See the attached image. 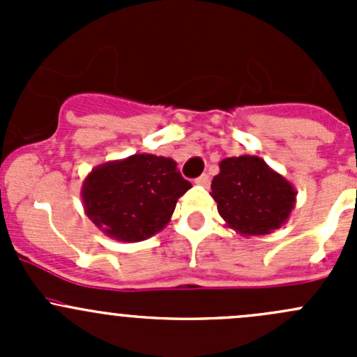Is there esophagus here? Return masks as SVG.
<instances>
[{
	"label": "esophagus",
	"instance_id": "esophagus-1",
	"mask_svg": "<svg viewBox=\"0 0 357 357\" xmlns=\"http://www.w3.org/2000/svg\"><path fill=\"white\" fill-rule=\"evenodd\" d=\"M195 183H197V185H200V186H207L208 183H211V178H208V174H202L195 179Z\"/></svg>",
	"mask_w": 357,
	"mask_h": 357
}]
</instances>
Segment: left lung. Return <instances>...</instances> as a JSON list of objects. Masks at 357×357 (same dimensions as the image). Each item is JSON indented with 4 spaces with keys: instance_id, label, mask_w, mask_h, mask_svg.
I'll use <instances>...</instances> for the list:
<instances>
[{
    "instance_id": "8db88e82",
    "label": "left lung",
    "mask_w": 357,
    "mask_h": 357,
    "mask_svg": "<svg viewBox=\"0 0 357 357\" xmlns=\"http://www.w3.org/2000/svg\"><path fill=\"white\" fill-rule=\"evenodd\" d=\"M212 179V199L240 235H268L285 225L295 205L294 186L255 155L229 157Z\"/></svg>"
}]
</instances>
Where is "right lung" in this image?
<instances>
[{
	"label": "right lung",
	"instance_id": "1",
	"mask_svg": "<svg viewBox=\"0 0 357 357\" xmlns=\"http://www.w3.org/2000/svg\"><path fill=\"white\" fill-rule=\"evenodd\" d=\"M167 157L136 153L98 165L82 183L88 218L110 238L142 242L165 228L192 183Z\"/></svg>",
	"mask_w": 357,
	"mask_h": 357
}]
</instances>
